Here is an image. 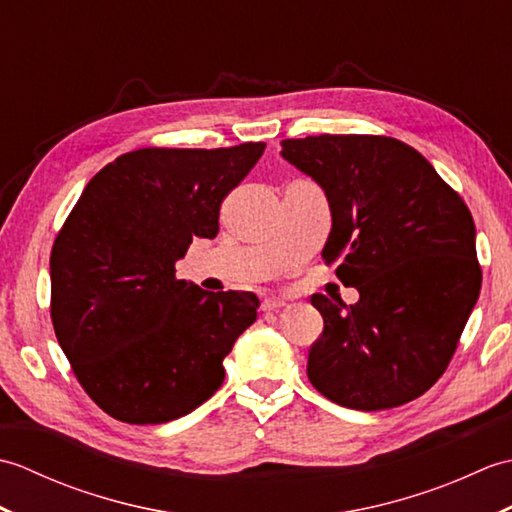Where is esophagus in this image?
<instances>
[{
    "instance_id": "1",
    "label": "esophagus",
    "mask_w": 512,
    "mask_h": 512,
    "mask_svg": "<svg viewBox=\"0 0 512 512\" xmlns=\"http://www.w3.org/2000/svg\"><path fill=\"white\" fill-rule=\"evenodd\" d=\"M288 306V301L286 299H279V297H270V299H266L264 301V310L266 312H279L281 308H286Z\"/></svg>"
}]
</instances>
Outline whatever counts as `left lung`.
Returning a JSON list of instances; mask_svg holds the SVG:
<instances>
[{
  "mask_svg": "<svg viewBox=\"0 0 512 512\" xmlns=\"http://www.w3.org/2000/svg\"><path fill=\"white\" fill-rule=\"evenodd\" d=\"M281 156L325 191V264L354 306L312 295L323 334L308 354L314 389L358 411L422 396L444 374L480 297L469 206L416 149L387 136L281 140Z\"/></svg>",
  "mask_w": 512,
  "mask_h": 512,
  "instance_id": "1",
  "label": "left lung"
}]
</instances>
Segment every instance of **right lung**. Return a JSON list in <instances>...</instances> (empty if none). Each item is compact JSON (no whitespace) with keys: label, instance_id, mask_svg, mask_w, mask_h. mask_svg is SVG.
Returning <instances> with one entry per match:
<instances>
[{"label":"right lung","instance_id":"right-lung-1","mask_svg":"<svg viewBox=\"0 0 512 512\" xmlns=\"http://www.w3.org/2000/svg\"><path fill=\"white\" fill-rule=\"evenodd\" d=\"M264 149L129 151L88 182L54 239V334L112 418L176 420L224 383V356L255 323L259 299L176 279V262L193 237L217 235L222 200Z\"/></svg>","mask_w":512,"mask_h":512}]
</instances>
